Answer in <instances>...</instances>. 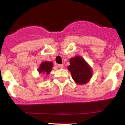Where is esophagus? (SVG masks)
<instances>
[{
    "label": "esophagus",
    "instance_id": "34e87169",
    "mask_svg": "<svg viewBox=\"0 0 125 125\" xmlns=\"http://www.w3.org/2000/svg\"><path fill=\"white\" fill-rule=\"evenodd\" d=\"M57 66L59 68H60V69H62L64 67V66L63 64H59V65H57Z\"/></svg>",
    "mask_w": 125,
    "mask_h": 125
}]
</instances>
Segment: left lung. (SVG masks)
<instances>
[{
	"label": "left lung",
	"mask_w": 125,
	"mask_h": 125,
	"mask_svg": "<svg viewBox=\"0 0 125 125\" xmlns=\"http://www.w3.org/2000/svg\"><path fill=\"white\" fill-rule=\"evenodd\" d=\"M68 70L71 72L73 80L77 84H85L92 76V70L88 63L80 56H75L70 60Z\"/></svg>",
	"instance_id": "1"
}]
</instances>
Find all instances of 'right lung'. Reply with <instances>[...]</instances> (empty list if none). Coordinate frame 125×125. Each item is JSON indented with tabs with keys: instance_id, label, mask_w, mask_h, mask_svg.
Wrapping results in <instances>:
<instances>
[{
	"instance_id": "right-lung-1",
	"label": "right lung",
	"mask_w": 125,
	"mask_h": 125,
	"mask_svg": "<svg viewBox=\"0 0 125 125\" xmlns=\"http://www.w3.org/2000/svg\"><path fill=\"white\" fill-rule=\"evenodd\" d=\"M52 63L51 62H42L39 68V73H43L48 74L52 70Z\"/></svg>"
}]
</instances>
